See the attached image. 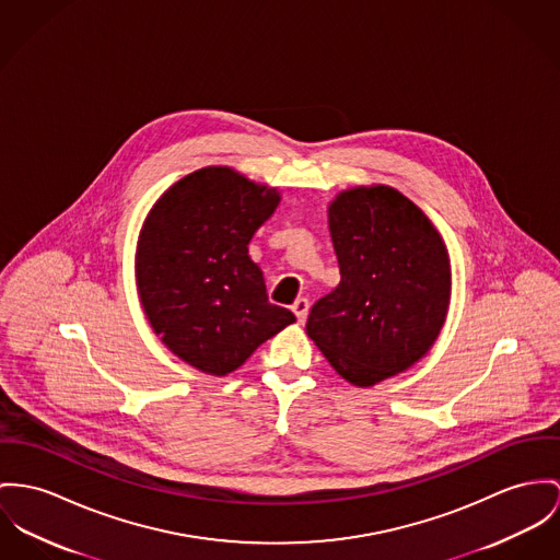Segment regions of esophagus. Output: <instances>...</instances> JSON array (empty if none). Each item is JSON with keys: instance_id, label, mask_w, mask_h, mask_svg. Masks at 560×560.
Returning <instances> with one entry per match:
<instances>
[{"instance_id": "esophagus-1", "label": "esophagus", "mask_w": 560, "mask_h": 560, "mask_svg": "<svg viewBox=\"0 0 560 560\" xmlns=\"http://www.w3.org/2000/svg\"><path fill=\"white\" fill-rule=\"evenodd\" d=\"M308 306H311V304H308L306 299H299V301L292 304V311H294V315H296V319H299L301 324L306 319V315H308Z\"/></svg>"}]
</instances>
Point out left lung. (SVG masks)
Segmentation results:
<instances>
[{"label": "left lung", "instance_id": "8db88e82", "mask_svg": "<svg viewBox=\"0 0 560 560\" xmlns=\"http://www.w3.org/2000/svg\"><path fill=\"white\" fill-rule=\"evenodd\" d=\"M341 283L313 304L306 335L349 384L407 371L436 341L452 294L445 243L387 185L341 191L328 207Z\"/></svg>", "mask_w": 560, "mask_h": 560}]
</instances>
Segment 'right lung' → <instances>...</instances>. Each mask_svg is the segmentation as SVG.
<instances>
[{
  "label": "right lung",
  "instance_id": "right-lung-1",
  "mask_svg": "<svg viewBox=\"0 0 560 560\" xmlns=\"http://www.w3.org/2000/svg\"><path fill=\"white\" fill-rule=\"evenodd\" d=\"M279 200L275 187L209 166L176 180L144 219L136 247L144 315L162 343L202 373L236 371L296 322L268 302L247 247Z\"/></svg>",
  "mask_w": 560,
  "mask_h": 560
}]
</instances>
